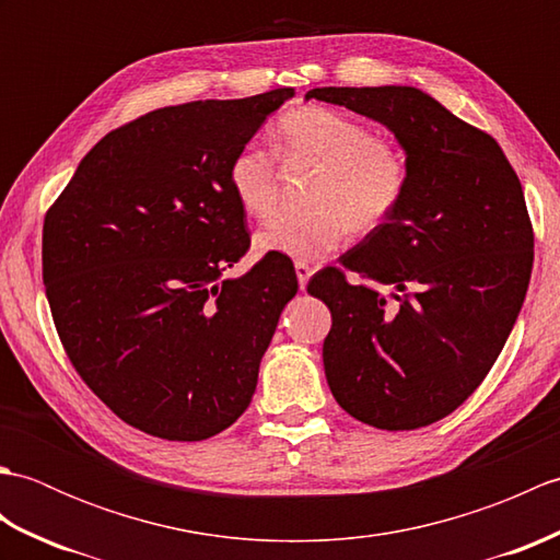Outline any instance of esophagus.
Masks as SVG:
<instances>
[{
	"label": "esophagus",
	"mask_w": 560,
	"mask_h": 560,
	"mask_svg": "<svg viewBox=\"0 0 560 560\" xmlns=\"http://www.w3.org/2000/svg\"><path fill=\"white\" fill-rule=\"evenodd\" d=\"M295 277H299V287L303 291L307 287V281H311V277H313V269L303 265V261H295Z\"/></svg>",
	"instance_id": "1"
}]
</instances>
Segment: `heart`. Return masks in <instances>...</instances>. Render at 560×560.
Returning a JSON list of instances; mask_svg holds the SVG:
<instances>
[{
  "label": "heart",
  "mask_w": 560,
  "mask_h": 560,
  "mask_svg": "<svg viewBox=\"0 0 560 560\" xmlns=\"http://www.w3.org/2000/svg\"><path fill=\"white\" fill-rule=\"evenodd\" d=\"M283 159L319 168L313 211H281L255 233L261 255L315 261L347 241L349 231L380 229L401 205L409 187L404 153L387 144L363 122L323 105L289 110L277 125ZM229 185L249 217L265 219L277 205L279 173L271 153L257 144L235 151Z\"/></svg>",
  "instance_id": "b5f03b06"
}]
</instances>
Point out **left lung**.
Masks as SVG:
<instances>
[{"mask_svg":"<svg viewBox=\"0 0 560 560\" xmlns=\"http://www.w3.org/2000/svg\"><path fill=\"white\" fill-rule=\"evenodd\" d=\"M307 101L385 125L409 165L397 211L307 283L331 329L325 375L343 411L411 431L455 411L489 375L525 303L534 233L498 141L413 86H325Z\"/></svg>","mask_w":560,"mask_h":560,"instance_id":"left-lung-1","label":"left lung"}]
</instances>
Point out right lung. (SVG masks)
Wrapping results in <instances>:
<instances>
[{
  "mask_svg": "<svg viewBox=\"0 0 560 560\" xmlns=\"http://www.w3.org/2000/svg\"><path fill=\"white\" fill-rule=\"evenodd\" d=\"M277 89L147 113L93 147L43 225V281L69 361L129 425L195 443L253 401L295 291L293 261L249 247L229 165L293 98Z\"/></svg>",
  "mask_w": 560,
  "mask_h": 560,
  "instance_id": "obj_1",
  "label": "right lung"
}]
</instances>
